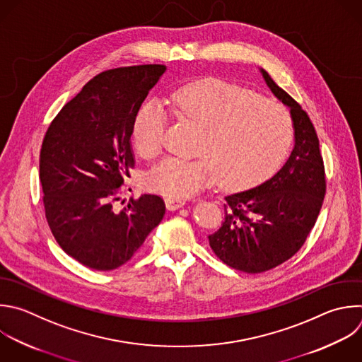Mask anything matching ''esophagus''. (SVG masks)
I'll return each instance as SVG.
<instances>
[{
	"label": "esophagus",
	"instance_id": "obj_1",
	"mask_svg": "<svg viewBox=\"0 0 362 362\" xmlns=\"http://www.w3.org/2000/svg\"><path fill=\"white\" fill-rule=\"evenodd\" d=\"M186 204V200H182V199H166V206L169 210H177L180 207H183Z\"/></svg>",
	"mask_w": 362,
	"mask_h": 362
}]
</instances>
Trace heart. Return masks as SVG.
Segmentation results:
<instances>
[{"instance_id":"b5f03b06","label":"heart","mask_w":362,"mask_h":362,"mask_svg":"<svg viewBox=\"0 0 362 362\" xmlns=\"http://www.w3.org/2000/svg\"><path fill=\"white\" fill-rule=\"evenodd\" d=\"M173 113L203 128L197 159L168 158L146 176L149 189L183 199L218 179L249 186L280 166L293 139L287 107L267 96L218 78H204L177 88L168 100ZM168 115L162 103L146 102L135 116L132 139L145 158L162 151Z\"/></svg>"}]
</instances>
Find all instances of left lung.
Segmentation results:
<instances>
[{
	"instance_id": "obj_1",
	"label": "left lung",
	"mask_w": 362,
	"mask_h": 362,
	"mask_svg": "<svg viewBox=\"0 0 362 362\" xmlns=\"http://www.w3.org/2000/svg\"><path fill=\"white\" fill-rule=\"evenodd\" d=\"M262 74L290 107L294 149L272 179L224 197V221L209 235L211 250L224 264L252 274L283 264L303 247L327 189L320 141L308 113L264 69Z\"/></svg>"
}]
</instances>
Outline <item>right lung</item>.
Instances as JSON below:
<instances>
[{
  "label": "right lung",
  "instance_id": "right-lung-1",
  "mask_svg": "<svg viewBox=\"0 0 362 362\" xmlns=\"http://www.w3.org/2000/svg\"><path fill=\"white\" fill-rule=\"evenodd\" d=\"M165 71L149 64L100 72L65 103L44 136L40 180L48 226L61 249L89 269L109 272L129 262L165 216L156 194L116 207L135 166V116Z\"/></svg>",
  "mask_w": 362,
  "mask_h": 362
}]
</instances>
